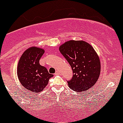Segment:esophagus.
<instances>
[{"label": "esophagus", "mask_w": 123, "mask_h": 123, "mask_svg": "<svg viewBox=\"0 0 123 123\" xmlns=\"http://www.w3.org/2000/svg\"><path fill=\"white\" fill-rule=\"evenodd\" d=\"M55 75H59L60 74V72L58 71H57L55 72Z\"/></svg>", "instance_id": "esophagus-1"}]
</instances>
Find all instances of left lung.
Instances as JSON below:
<instances>
[{
	"instance_id": "obj_1",
	"label": "left lung",
	"mask_w": 123,
	"mask_h": 123,
	"mask_svg": "<svg viewBox=\"0 0 123 123\" xmlns=\"http://www.w3.org/2000/svg\"><path fill=\"white\" fill-rule=\"evenodd\" d=\"M72 68L73 75L68 84L77 92H85L93 86L99 77L101 64L96 52L90 44L71 40L59 48Z\"/></svg>"
}]
</instances>
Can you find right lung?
Returning a JSON list of instances; mask_svg holds the SVG:
<instances>
[{
  "mask_svg": "<svg viewBox=\"0 0 123 123\" xmlns=\"http://www.w3.org/2000/svg\"><path fill=\"white\" fill-rule=\"evenodd\" d=\"M44 50L36 47L27 49L21 56L18 66V76L22 86L34 93L43 91L53 76L39 60Z\"/></svg>",
  "mask_w": 123,
  "mask_h": 123,
  "instance_id": "add662e5",
  "label": "right lung"
}]
</instances>
